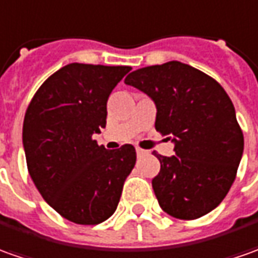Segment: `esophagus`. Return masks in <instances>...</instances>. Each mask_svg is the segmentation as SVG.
<instances>
[{
	"instance_id": "esophagus-1",
	"label": "esophagus",
	"mask_w": 258,
	"mask_h": 258,
	"mask_svg": "<svg viewBox=\"0 0 258 258\" xmlns=\"http://www.w3.org/2000/svg\"><path fill=\"white\" fill-rule=\"evenodd\" d=\"M136 152H137V157H141V155H144V154H145V151H144V150H141V148H137Z\"/></svg>"
}]
</instances>
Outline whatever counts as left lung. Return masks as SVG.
<instances>
[{
  "label": "left lung",
  "instance_id": "1",
  "mask_svg": "<svg viewBox=\"0 0 258 258\" xmlns=\"http://www.w3.org/2000/svg\"><path fill=\"white\" fill-rule=\"evenodd\" d=\"M124 83L155 103V128L173 143L172 157L155 152L152 179L169 216L194 220L225 199L236 178L244 138L232 100L215 79L178 60L134 70Z\"/></svg>",
  "mask_w": 258,
  "mask_h": 258
}]
</instances>
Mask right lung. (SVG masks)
Returning <instances> with one entry per match:
<instances>
[{"label":"right lung","mask_w":258,"mask_h":258,"mask_svg":"<svg viewBox=\"0 0 258 258\" xmlns=\"http://www.w3.org/2000/svg\"><path fill=\"white\" fill-rule=\"evenodd\" d=\"M131 68L69 63L35 93L22 144L35 186L73 223L99 225L117 209L136 148L108 151L93 140L106 127L107 100Z\"/></svg>","instance_id":"right-lung-1"}]
</instances>
